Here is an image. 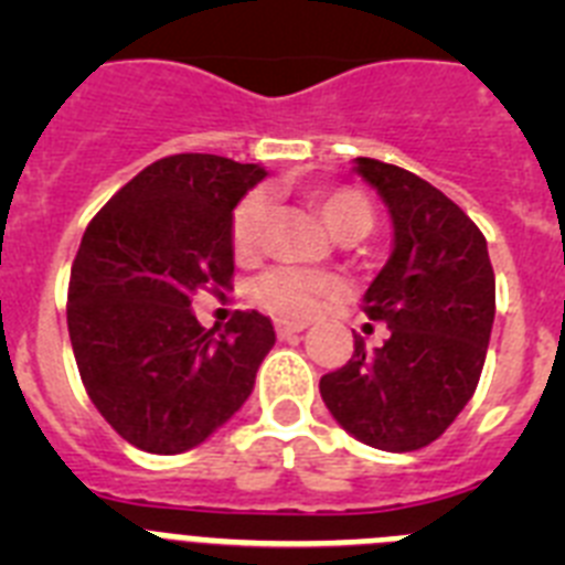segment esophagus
Here are the masks:
<instances>
[{
    "label": "esophagus",
    "instance_id": "esophagus-1",
    "mask_svg": "<svg viewBox=\"0 0 565 565\" xmlns=\"http://www.w3.org/2000/svg\"><path fill=\"white\" fill-rule=\"evenodd\" d=\"M274 328H277L279 337L286 339V337H294V333H299V331H306L308 322L306 319H299V322H294V319H277V326Z\"/></svg>",
    "mask_w": 565,
    "mask_h": 565
}]
</instances>
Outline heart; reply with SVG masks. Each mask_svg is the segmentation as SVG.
<instances>
[{
  "mask_svg": "<svg viewBox=\"0 0 565 565\" xmlns=\"http://www.w3.org/2000/svg\"><path fill=\"white\" fill-rule=\"evenodd\" d=\"M317 206L322 221L331 232L339 228H359L367 232L373 223V206L356 189H326L317 194ZM266 223V198L259 192L239 201L232 214V248L239 257L254 254L263 237ZM339 288V279L326 271H308V268H271L254 282V299L263 302L268 311L288 319H302L317 308V302Z\"/></svg>",
  "mask_w": 565,
  "mask_h": 565,
  "instance_id": "obj_1",
  "label": "heart"
}]
</instances>
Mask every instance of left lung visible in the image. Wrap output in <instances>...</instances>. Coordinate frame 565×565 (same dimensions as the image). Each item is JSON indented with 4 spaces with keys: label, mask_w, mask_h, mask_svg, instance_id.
Here are the masks:
<instances>
[{
    "label": "left lung",
    "mask_w": 565,
    "mask_h": 565,
    "mask_svg": "<svg viewBox=\"0 0 565 565\" xmlns=\"http://www.w3.org/2000/svg\"><path fill=\"white\" fill-rule=\"evenodd\" d=\"M393 221V252L364 291V313L391 328L319 379L331 416L376 450L436 441L478 387L495 319L487 239L444 192L393 163L356 158Z\"/></svg>",
    "instance_id": "left-lung-1"
}]
</instances>
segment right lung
Listing matches in <instances>:
<instances>
[{"mask_svg": "<svg viewBox=\"0 0 565 565\" xmlns=\"http://www.w3.org/2000/svg\"><path fill=\"white\" fill-rule=\"evenodd\" d=\"M259 163L169 154L93 217L67 291V331L87 396L138 450L186 452L246 404L274 348L271 319L237 311L226 331L192 311L234 274L232 214Z\"/></svg>", "mask_w": 565, "mask_h": 565, "instance_id": "1", "label": "right lung"}]
</instances>
